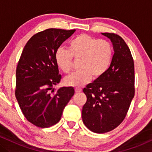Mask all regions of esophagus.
<instances>
[{"mask_svg": "<svg viewBox=\"0 0 152 152\" xmlns=\"http://www.w3.org/2000/svg\"><path fill=\"white\" fill-rule=\"evenodd\" d=\"M81 91H82L81 88H75V92H76V93H80V92H81Z\"/></svg>", "mask_w": 152, "mask_h": 152, "instance_id": "obj_1", "label": "esophagus"}]
</instances>
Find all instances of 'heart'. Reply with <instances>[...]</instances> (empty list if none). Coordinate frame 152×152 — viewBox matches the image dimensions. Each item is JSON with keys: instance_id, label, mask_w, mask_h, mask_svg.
I'll use <instances>...</instances> for the list:
<instances>
[{"instance_id": "1", "label": "heart", "mask_w": 152, "mask_h": 152, "mask_svg": "<svg viewBox=\"0 0 152 152\" xmlns=\"http://www.w3.org/2000/svg\"><path fill=\"white\" fill-rule=\"evenodd\" d=\"M112 56L113 47L109 41L82 34L69 41L68 50H57L55 60L64 74H69L72 70L73 58L80 60V71L66 77L64 83L68 86L81 87L89 83L92 78L100 79L109 69Z\"/></svg>"}]
</instances>
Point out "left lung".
I'll return each instance as SVG.
<instances>
[{
    "label": "left lung",
    "instance_id": "left-lung-1",
    "mask_svg": "<svg viewBox=\"0 0 152 152\" xmlns=\"http://www.w3.org/2000/svg\"><path fill=\"white\" fill-rule=\"evenodd\" d=\"M102 34L111 40L114 53L106 74L83 88L87 101L81 114L85 126L98 134L114 129L123 121L134 96V64L129 48L118 35Z\"/></svg>",
    "mask_w": 152,
    "mask_h": 152
}]
</instances>
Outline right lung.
Returning a JSON list of instances; mask_svg holds the SVG:
<instances>
[{
	"mask_svg": "<svg viewBox=\"0 0 152 152\" xmlns=\"http://www.w3.org/2000/svg\"><path fill=\"white\" fill-rule=\"evenodd\" d=\"M75 31L46 29L24 46L16 69L15 97L24 116L35 126L48 128L58 123L74 96L71 86L61 87L54 94L50 91L61 78L55 54Z\"/></svg>",
	"mask_w": 152,
	"mask_h": 152,
	"instance_id": "right-lung-1",
	"label": "right lung"
}]
</instances>
